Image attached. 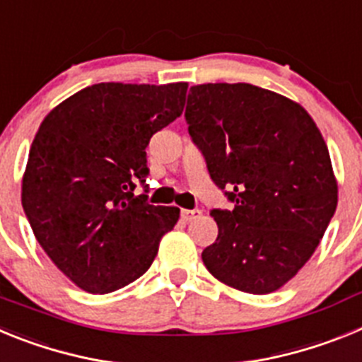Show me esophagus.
Instances as JSON below:
<instances>
[{
    "mask_svg": "<svg viewBox=\"0 0 362 362\" xmlns=\"http://www.w3.org/2000/svg\"><path fill=\"white\" fill-rule=\"evenodd\" d=\"M201 210L199 209H194V210H181V219L185 221V223H190V221L197 219V217L201 216Z\"/></svg>",
    "mask_w": 362,
    "mask_h": 362,
    "instance_id": "34e87169",
    "label": "esophagus"
}]
</instances>
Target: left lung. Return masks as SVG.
Wrapping results in <instances>:
<instances>
[{
	"instance_id": "1",
	"label": "left lung",
	"mask_w": 362,
	"mask_h": 362,
	"mask_svg": "<svg viewBox=\"0 0 362 362\" xmlns=\"http://www.w3.org/2000/svg\"><path fill=\"white\" fill-rule=\"evenodd\" d=\"M185 117L233 204L210 212L219 233L201 254L204 267L241 292H276L312 257L337 209L317 124L299 103L248 83L192 86Z\"/></svg>"
}]
</instances>
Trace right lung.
I'll use <instances>...</instances> for the list:
<instances>
[{"instance_id": "obj_1", "label": "right lung", "mask_w": 362, "mask_h": 362, "mask_svg": "<svg viewBox=\"0 0 362 362\" xmlns=\"http://www.w3.org/2000/svg\"><path fill=\"white\" fill-rule=\"evenodd\" d=\"M187 88L98 83L40 124L21 203L41 248L85 292H114L141 277L177 223L179 209L153 206L134 190L148 175L150 137L183 114Z\"/></svg>"}]
</instances>
